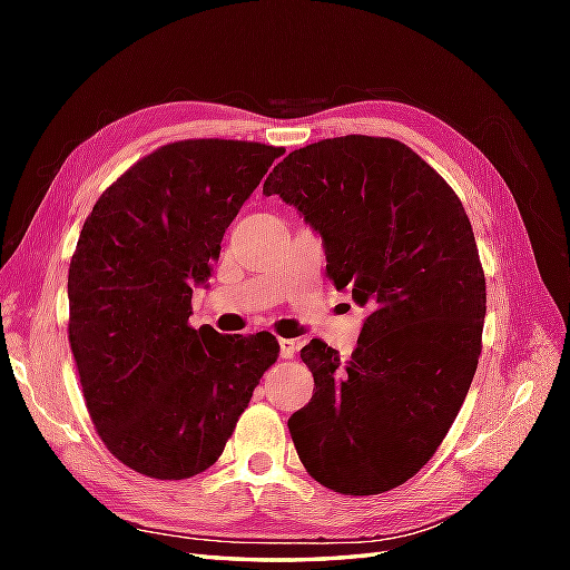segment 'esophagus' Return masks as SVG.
<instances>
[{"instance_id":"1","label":"esophagus","mask_w":570,"mask_h":570,"mask_svg":"<svg viewBox=\"0 0 570 570\" xmlns=\"http://www.w3.org/2000/svg\"><path fill=\"white\" fill-rule=\"evenodd\" d=\"M298 350V341H288V337H278V355L284 360H292Z\"/></svg>"}]
</instances>
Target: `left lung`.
Returning <instances> with one entry per match:
<instances>
[{
  "label": "left lung",
  "instance_id": "left-lung-1",
  "mask_svg": "<svg viewBox=\"0 0 570 570\" xmlns=\"http://www.w3.org/2000/svg\"><path fill=\"white\" fill-rule=\"evenodd\" d=\"M316 229L337 292L367 308L353 357L311 341L316 382L288 419L301 463L341 494H380L429 463L475 377L485 274L463 203L406 144L337 137L264 180Z\"/></svg>",
  "mask_w": 570,
  "mask_h": 570
}]
</instances>
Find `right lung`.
I'll return each instance as SVG.
<instances>
[{
    "label": "right lung",
    "instance_id": "right-lung-1",
    "mask_svg": "<svg viewBox=\"0 0 570 570\" xmlns=\"http://www.w3.org/2000/svg\"><path fill=\"white\" fill-rule=\"evenodd\" d=\"M284 149L257 141L166 144L107 188L68 269V341L102 443L131 470L184 480L210 468L274 365L272 333L190 328L242 203Z\"/></svg>",
    "mask_w": 570,
    "mask_h": 570
}]
</instances>
